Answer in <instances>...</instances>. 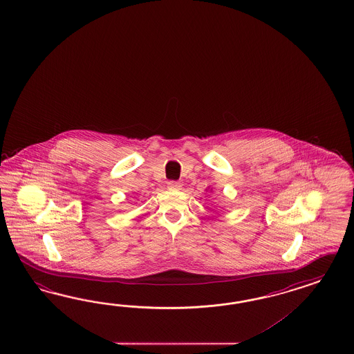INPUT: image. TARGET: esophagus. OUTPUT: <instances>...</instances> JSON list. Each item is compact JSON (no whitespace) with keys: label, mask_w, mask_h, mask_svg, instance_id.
<instances>
[{"label":"esophagus","mask_w":354,"mask_h":354,"mask_svg":"<svg viewBox=\"0 0 354 354\" xmlns=\"http://www.w3.org/2000/svg\"><path fill=\"white\" fill-rule=\"evenodd\" d=\"M167 188L172 189V191H178L182 188V184L178 182H169L167 183Z\"/></svg>","instance_id":"1"}]
</instances>
